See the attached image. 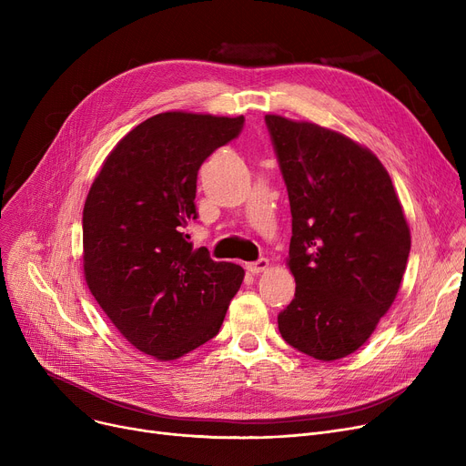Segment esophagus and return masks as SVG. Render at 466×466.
I'll list each match as a JSON object with an SVG mask.
<instances>
[{"mask_svg": "<svg viewBox=\"0 0 466 466\" xmlns=\"http://www.w3.org/2000/svg\"><path fill=\"white\" fill-rule=\"evenodd\" d=\"M268 266H270V262H268V258H258V260H255V262H248V270H249L251 274H260V272L266 270Z\"/></svg>", "mask_w": 466, "mask_h": 466, "instance_id": "esophagus-1", "label": "esophagus"}]
</instances>
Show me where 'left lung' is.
<instances>
[{
	"instance_id": "1",
	"label": "left lung",
	"mask_w": 466,
	"mask_h": 466,
	"mask_svg": "<svg viewBox=\"0 0 466 466\" xmlns=\"http://www.w3.org/2000/svg\"><path fill=\"white\" fill-rule=\"evenodd\" d=\"M289 192L292 302L278 315L289 346L319 360L359 350L393 304L410 228L383 164L311 122L266 115Z\"/></svg>"
}]
</instances>
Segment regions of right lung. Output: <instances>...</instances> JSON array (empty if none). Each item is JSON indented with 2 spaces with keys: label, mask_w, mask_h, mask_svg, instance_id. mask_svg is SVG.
Returning a JSON list of instances; mask_svg holds the SVG:
<instances>
[{
  "label": "right lung",
  "mask_w": 466,
  "mask_h": 466,
  "mask_svg": "<svg viewBox=\"0 0 466 466\" xmlns=\"http://www.w3.org/2000/svg\"><path fill=\"white\" fill-rule=\"evenodd\" d=\"M243 125V116L181 111L147 118L116 143L86 196V285L120 334L158 360L217 336L246 274L185 234L198 218L200 166Z\"/></svg>",
  "instance_id": "obj_1"
}]
</instances>
